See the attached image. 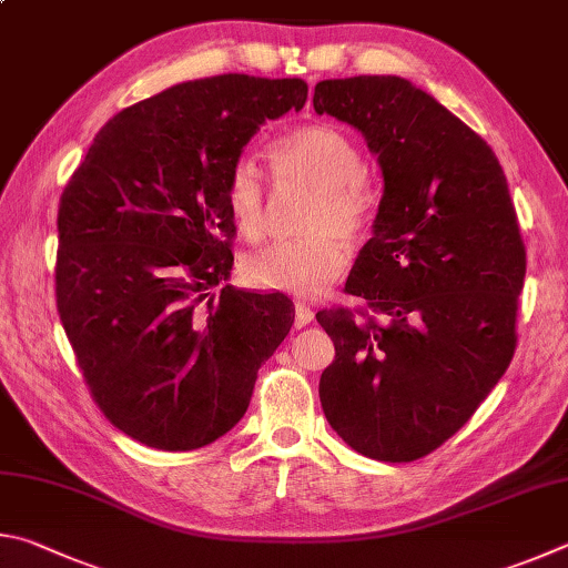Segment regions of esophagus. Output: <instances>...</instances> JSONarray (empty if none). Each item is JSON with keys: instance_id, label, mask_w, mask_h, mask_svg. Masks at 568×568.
Returning <instances> with one entry per match:
<instances>
[{"instance_id": "obj_1", "label": "esophagus", "mask_w": 568, "mask_h": 568, "mask_svg": "<svg viewBox=\"0 0 568 568\" xmlns=\"http://www.w3.org/2000/svg\"><path fill=\"white\" fill-rule=\"evenodd\" d=\"M312 320H314V312L310 310V306H306L304 302H296L294 304V326H296V329H302V326L312 324Z\"/></svg>"}]
</instances>
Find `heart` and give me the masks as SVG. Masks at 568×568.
I'll return each mask as SVG.
<instances>
[{"label":"heart","mask_w":568,"mask_h":568,"mask_svg":"<svg viewBox=\"0 0 568 568\" xmlns=\"http://www.w3.org/2000/svg\"><path fill=\"white\" fill-rule=\"evenodd\" d=\"M274 176L282 184L314 189L306 209V236L284 239L248 252L239 274L254 290L312 296L344 272L349 248L372 224L376 194L364 174V154L354 139L332 124H306L268 144ZM264 176L252 159H239L226 179V206L239 232H264Z\"/></svg>","instance_id":"heart-1"}]
</instances>
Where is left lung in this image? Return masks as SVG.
<instances>
[{
  "instance_id": "obj_1",
  "label": "left lung",
  "mask_w": 568,
  "mask_h": 568,
  "mask_svg": "<svg viewBox=\"0 0 568 568\" xmlns=\"http://www.w3.org/2000/svg\"><path fill=\"white\" fill-rule=\"evenodd\" d=\"M316 114L364 134L384 196L344 292L320 379L326 422L376 462H416L452 439L509 369L526 246L491 146L402 77L326 79Z\"/></svg>"
}]
</instances>
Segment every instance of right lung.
Returning a JSON list of instances; mask_svg holds the SVG:
<instances>
[{"label":"right lung","instance_id":"add662e5","mask_svg":"<svg viewBox=\"0 0 568 568\" xmlns=\"http://www.w3.org/2000/svg\"><path fill=\"white\" fill-rule=\"evenodd\" d=\"M302 79L169 87L99 129L59 199L57 312L94 404L162 452L224 436L292 329L282 294L226 282V179L258 126L302 109Z\"/></svg>","mask_w":568,"mask_h":568}]
</instances>
